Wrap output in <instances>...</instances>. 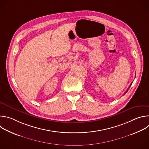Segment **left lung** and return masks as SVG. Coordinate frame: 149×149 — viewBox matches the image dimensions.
Wrapping results in <instances>:
<instances>
[{
  "instance_id": "obj_1",
  "label": "left lung",
  "mask_w": 149,
  "mask_h": 149,
  "mask_svg": "<svg viewBox=\"0 0 149 149\" xmlns=\"http://www.w3.org/2000/svg\"><path fill=\"white\" fill-rule=\"evenodd\" d=\"M135 77H136V74H135ZM132 83H133V82H132V84H130V86H129V88H128V89H127V91H125V93H124V94H125V93H127V91H128V90H129V88H130V87H131V86H132Z\"/></svg>"
}]
</instances>
